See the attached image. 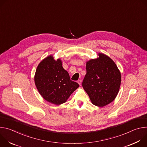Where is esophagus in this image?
<instances>
[{"mask_svg":"<svg viewBox=\"0 0 147 147\" xmlns=\"http://www.w3.org/2000/svg\"><path fill=\"white\" fill-rule=\"evenodd\" d=\"M77 82L78 83V84H79L80 86L81 85V80H78L77 81Z\"/></svg>","mask_w":147,"mask_h":147,"instance_id":"1","label":"esophagus"}]
</instances>
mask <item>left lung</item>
<instances>
[{
  "mask_svg": "<svg viewBox=\"0 0 147 147\" xmlns=\"http://www.w3.org/2000/svg\"><path fill=\"white\" fill-rule=\"evenodd\" d=\"M86 63L87 73L82 86L95 106L103 107L116 98L121 84V74L115 63L107 55Z\"/></svg>",
  "mask_w": 147,
  "mask_h": 147,
  "instance_id": "left-lung-1",
  "label": "left lung"
}]
</instances>
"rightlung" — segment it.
I'll use <instances>...</instances> for the list:
<instances>
[{
	"label": "right lung",
	"instance_id": "add662e5",
	"mask_svg": "<svg viewBox=\"0 0 147 147\" xmlns=\"http://www.w3.org/2000/svg\"><path fill=\"white\" fill-rule=\"evenodd\" d=\"M36 88L47 101L59 105L66 102L70 95L79 87L70 80L68 72L62 66L60 59L50 55L38 65L34 77Z\"/></svg>",
	"mask_w": 147,
	"mask_h": 147
}]
</instances>
